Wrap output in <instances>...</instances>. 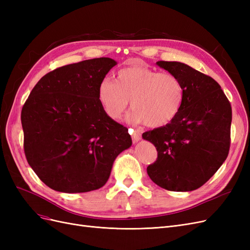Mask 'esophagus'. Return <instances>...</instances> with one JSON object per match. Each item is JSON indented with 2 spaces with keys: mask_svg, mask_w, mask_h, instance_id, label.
Instances as JSON below:
<instances>
[{
  "mask_svg": "<svg viewBox=\"0 0 250 250\" xmlns=\"http://www.w3.org/2000/svg\"><path fill=\"white\" fill-rule=\"evenodd\" d=\"M129 133L131 134L133 143H137V142H139L141 140V132L139 130H134L133 131V129H129Z\"/></svg>",
  "mask_w": 250,
  "mask_h": 250,
  "instance_id": "34e87169",
  "label": "esophagus"
}]
</instances>
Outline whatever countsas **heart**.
Here are the masks:
<instances>
[{"mask_svg":"<svg viewBox=\"0 0 250 250\" xmlns=\"http://www.w3.org/2000/svg\"><path fill=\"white\" fill-rule=\"evenodd\" d=\"M98 100L112 120L122 117L131 100L130 122L162 127L177 117L184 104L185 88L174 74L147 66L125 67L117 73L115 82H100Z\"/></svg>","mask_w":250,"mask_h":250,"instance_id":"1","label":"heart"}]
</instances>
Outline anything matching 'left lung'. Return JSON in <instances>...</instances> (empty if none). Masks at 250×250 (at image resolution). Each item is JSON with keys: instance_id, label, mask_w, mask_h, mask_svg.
<instances>
[{"instance_id": "8db88e82", "label": "left lung", "mask_w": 250, "mask_h": 250, "mask_svg": "<svg viewBox=\"0 0 250 250\" xmlns=\"http://www.w3.org/2000/svg\"><path fill=\"white\" fill-rule=\"evenodd\" d=\"M185 88V100L171 123L143 133L152 143L157 160L147 173L158 187L188 192L203 186L229 155L231 106L213 78L178 62H157Z\"/></svg>"}]
</instances>
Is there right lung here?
Here are the masks:
<instances>
[{
    "mask_svg": "<svg viewBox=\"0 0 250 250\" xmlns=\"http://www.w3.org/2000/svg\"><path fill=\"white\" fill-rule=\"evenodd\" d=\"M116 60L94 58L48 73L21 109L28 164L44 185L63 193L102 188L113 162L132 145L126 127L105 113L98 86Z\"/></svg>",
    "mask_w": 250,
    "mask_h": 250,
    "instance_id": "1",
    "label": "right lung"
}]
</instances>
